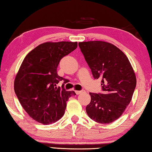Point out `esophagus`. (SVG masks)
Masks as SVG:
<instances>
[{
  "label": "esophagus",
  "mask_w": 152,
  "mask_h": 152,
  "mask_svg": "<svg viewBox=\"0 0 152 152\" xmlns=\"http://www.w3.org/2000/svg\"><path fill=\"white\" fill-rule=\"evenodd\" d=\"M85 91L84 90H81V91H75V93H76V95H80L82 93H84Z\"/></svg>",
  "instance_id": "34e87169"
}]
</instances>
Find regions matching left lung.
<instances>
[{
    "label": "left lung",
    "mask_w": 152,
    "mask_h": 152,
    "mask_svg": "<svg viewBox=\"0 0 152 152\" xmlns=\"http://www.w3.org/2000/svg\"><path fill=\"white\" fill-rule=\"evenodd\" d=\"M78 45L94 78L102 80V93H89L87 114L96 122L110 124L120 117L131 101L137 85L133 67L125 53L112 44L89 41Z\"/></svg>",
    "instance_id": "obj_1"
}]
</instances>
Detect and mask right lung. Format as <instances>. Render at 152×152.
Segmentation results:
<instances>
[{"mask_svg":"<svg viewBox=\"0 0 152 152\" xmlns=\"http://www.w3.org/2000/svg\"><path fill=\"white\" fill-rule=\"evenodd\" d=\"M78 43L45 42L30 51L19 68L14 81V91L22 107L31 118L44 125L55 123L63 117L66 101L74 91L64 88L66 79L58 75L61 59L72 52ZM63 81L61 87L57 86Z\"/></svg>","mask_w":152,"mask_h":152,"instance_id":"add662e5","label":"right lung"}]
</instances>
